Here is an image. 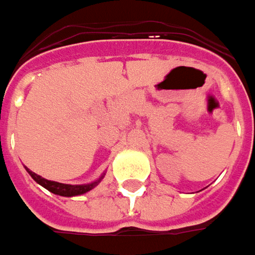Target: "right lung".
<instances>
[{"mask_svg":"<svg viewBox=\"0 0 255 255\" xmlns=\"http://www.w3.org/2000/svg\"><path fill=\"white\" fill-rule=\"evenodd\" d=\"M26 171L32 176V178L40 184L41 187H44L46 190H48L50 193L55 194V195H61V197H77V195H82V194H86L88 191L93 190L95 187L98 186L99 183L103 180L106 173H103L99 178H96L95 181L92 183H88V184H64V183H58V181H51V180H47V178H43L39 174H36L34 171L29 170L27 167H25Z\"/></svg>","mask_w":255,"mask_h":255,"instance_id":"right-lung-1","label":"right lung"}]
</instances>
